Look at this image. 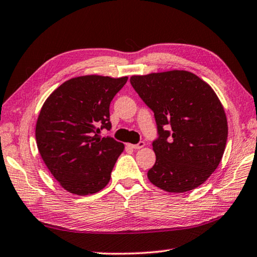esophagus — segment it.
I'll use <instances>...</instances> for the list:
<instances>
[{
	"mask_svg": "<svg viewBox=\"0 0 257 257\" xmlns=\"http://www.w3.org/2000/svg\"><path fill=\"white\" fill-rule=\"evenodd\" d=\"M129 146L132 147V149H134V150H141V149H143V147L145 146V143H144V142H139L138 144H136V145L129 144Z\"/></svg>",
	"mask_w": 257,
	"mask_h": 257,
	"instance_id": "obj_1",
	"label": "esophagus"
}]
</instances>
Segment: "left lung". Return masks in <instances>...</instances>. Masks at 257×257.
I'll use <instances>...</instances> for the list:
<instances>
[{
  "label": "left lung",
  "instance_id": "8db88e82",
  "mask_svg": "<svg viewBox=\"0 0 257 257\" xmlns=\"http://www.w3.org/2000/svg\"><path fill=\"white\" fill-rule=\"evenodd\" d=\"M130 84L158 124L149 180L169 193L197 188L215 171L227 144V116L214 90L186 70L133 76Z\"/></svg>",
  "mask_w": 257,
  "mask_h": 257
}]
</instances>
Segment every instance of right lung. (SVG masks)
Here are the masks:
<instances>
[{
  "instance_id": "right-lung-1",
  "label": "right lung",
  "mask_w": 257,
  "mask_h": 257,
  "mask_svg": "<svg viewBox=\"0 0 257 257\" xmlns=\"http://www.w3.org/2000/svg\"><path fill=\"white\" fill-rule=\"evenodd\" d=\"M128 77L88 75L60 85L43 104L36 123L38 152L47 169L69 193L102 190L124 145L111 137L110 103Z\"/></svg>"
}]
</instances>
